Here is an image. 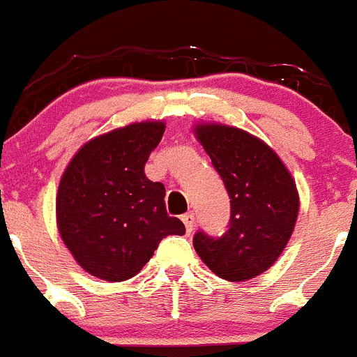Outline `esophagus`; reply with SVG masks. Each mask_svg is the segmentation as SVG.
<instances>
[{"mask_svg":"<svg viewBox=\"0 0 357 357\" xmlns=\"http://www.w3.org/2000/svg\"><path fill=\"white\" fill-rule=\"evenodd\" d=\"M182 221H184L188 234H191V231L195 230V214H192V212H189V214H184V215H182Z\"/></svg>","mask_w":357,"mask_h":357,"instance_id":"34e87169","label":"esophagus"}]
</instances>
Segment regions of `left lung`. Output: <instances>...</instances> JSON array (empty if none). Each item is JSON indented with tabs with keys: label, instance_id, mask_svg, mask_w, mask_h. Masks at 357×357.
I'll return each instance as SVG.
<instances>
[{
	"label": "left lung",
	"instance_id": "left-lung-1",
	"mask_svg": "<svg viewBox=\"0 0 357 357\" xmlns=\"http://www.w3.org/2000/svg\"><path fill=\"white\" fill-rule=\"evenodd\" d=\"M230 196V228L219 238L198 231L192 246L205 266L227 281L260 276L289 244L299 192L280 155L248 130L218 122L192 127Z\"/></svg>",
	"mask_w": 357,
	"mask_h": 357
}]
</instances>
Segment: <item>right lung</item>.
I'll return each mask as SVG.
<instances>
[{
    "instance_id": "obj_1",
    "label": "right lung",
    "mask_w": 357,
    "mask_h": 357,
    "mask_svg": "<svg viewBox=\"0 0 357 357\" xmlns=\"http://www.w3.org/2000/svg\"><path fill=\"white\" fill-rule=\"evenodd\" d=\"M165 120H145L88 139L70 159L56 192L60 237L77 266L104 281L143 269L166 235H184L166 212V189L145 175L165 134Z\"/></svg>"
}]
</instances>
